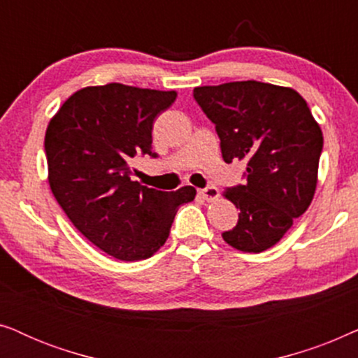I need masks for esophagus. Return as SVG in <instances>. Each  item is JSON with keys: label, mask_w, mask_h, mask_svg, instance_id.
I'll return each mask as SVG.
<instances>
[{"label": "esophagus", "mask_w": 358, "mask_h": 358, "mask_svg": "<svg viewBox=\"0 0 358 358\" xmlns=\"http://www.w3.org/2000/svg\"><path fill=\"white\" fill-rule=\"evenodd\" d=\"M199 194L200 197L207 200V202H213V200H217L220 197V190L215 187V185H208V187L199 190Z\"/></svg>", "instance_id": "obj_1"}]
</instances>
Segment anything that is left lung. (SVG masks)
I'll use <instances>...</instances> for the list:
<instances>
[{"instance_id":"1","label":"left lung","mask_w":358,"mask_h":358,"mask_svg":"<svg viewBox=\"0 0 358 358\" xmlns=\"http://www.w3.org/2000/svg\"><path fill=\"white\" fill-rule=\"evenodd\" d=\"M194 97L215 124L223 159L246 161V184L223 192L239 220L222 236L238 251H266L315 197L321 127L295 90L271 83L199 86Z\"/></svg>"}]
</instances>
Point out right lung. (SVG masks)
I'll return each mask as SVG.
<instances>
[{"mask_svg":"<svg viewBox=\"0 0 358 358\" xmlns=\"http://www.w3.org/2000/svg\"><path fill=\"white\" fill-rule=\"evenodd\" d=\"M178 97L109 83L68 97L48 122V184L83 236L120 261L153 256L169 236L179 205L192 202L190 185L176 192L131 180L136 155H151L153 122Z\"/></svg>","mask_w":358,"mask_h":358,"instance_id":"obj_1","label":"right lung"}]
</instances>
